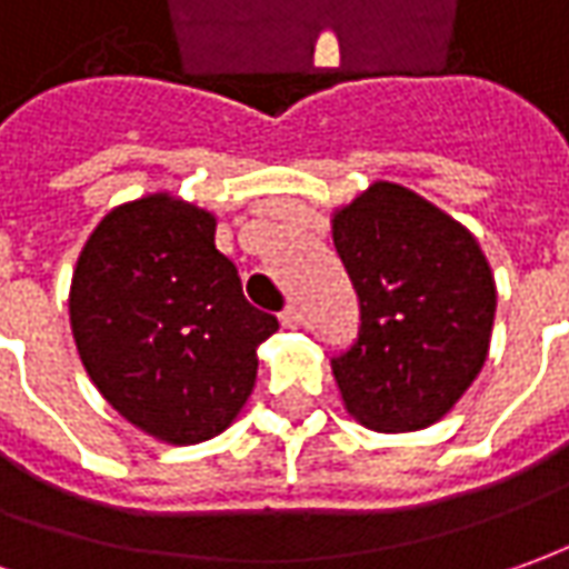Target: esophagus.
<instances>
[{"instance_id": "1", "label": "esophagus", "mask_w": 569, "mask_h": 569, "mask_svg": "<svg viewBox=\"0 0 569 569\" xmlns=\"http://www.w3.org/2000/svg\"><path fill=\"white\" fill-rule=\"evenodd\" d=\"M280 323H283V327H299L301 323L299 305H292V301H289V305L283 308V315H280Z\"/></svg>"}]
</instances>
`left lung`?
I'll use <instances>...</instances> for the list:
<instances>
[{
  "label": "left lung",
  "instance_id": "8db88e82",
  "mask_svg": "<svg viewBox=\"0 0 569 569\" xmlns=\"http://www.w3.org/2000/svg\"><path fill=\"white\" fill-rule=\"evenodd\" d=\"M330 223L361 305L355 346L333 358L342 405L367 430H423L486 365L492 268L463 223L389 180L336 208Z\"/></svg>",
  "mask_w": 569,
  "mask_h": 569
}]
</instances>
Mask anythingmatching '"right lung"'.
Returning <instances> with one entry per match:
<instances>
[{"instance_id": "add662e5", "label": "right lung", "mask_w": 569, "mask_h": 569, "mask_svg": "<svg viewBox=\"0 0 569 569\" xmlns=\"http://www.w3.org/2000/svg\"><path fill=\"white\" fill-rule=\"evenodd\" d=\"M218 218L171 192L111 208L77 258L71 333L92 386L168 446L223 432L249 401L277 317L242 296Z\"/></svg>"}]
</instances>
